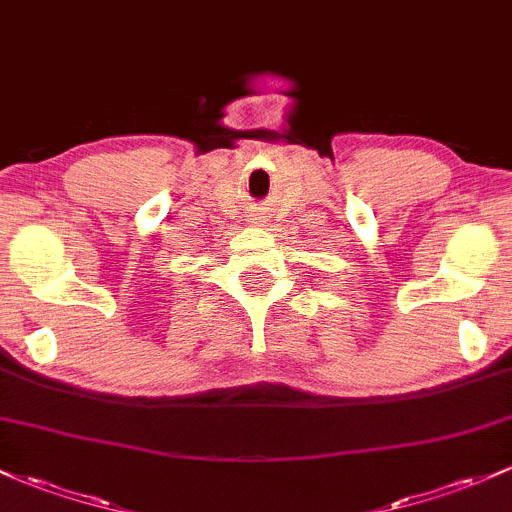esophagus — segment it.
Instances as JSON below:
<instances>
[{
	"mask_svg": "<svg viewBox=\"0 0 512 512\" xmlns=\"http://www.w3.org/2000/svg\"><path fill=\"white\" fill-rule=\"evenodd\" d=\"M251 222H254V224H263V217H261V214H251Z\"/></svg>",
	"mask_w": 512,
	"mask_h": 512,
	"instance_id": "1",
	"label": "esophagus"
}]
</instances>
